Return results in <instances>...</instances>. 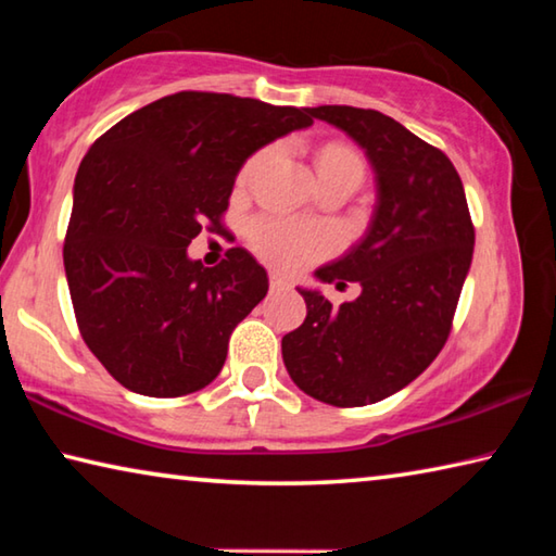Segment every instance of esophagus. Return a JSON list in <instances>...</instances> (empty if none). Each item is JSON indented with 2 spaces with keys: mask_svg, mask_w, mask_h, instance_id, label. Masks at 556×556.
<instances>
[{
  "mask_svg": "<svg viewBox=\"0 0 556 556\" xmlns=\"http://www.w3.org/2000/svg\"><path fill=\"white\" fill-rule=\"evenodd\" d=\"M269 287L275 291H287L291 289V281L281 275H269Z\"/></svg>",
  "mask_w": 556,
  "mask_h": 556,
  "instance_id": "1",
  "label": "esophagus"
}]
</instances>
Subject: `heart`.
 <instances>
[{
  "label": "heart",
  "instance_id": "b5f03b06",
  "mask_svg": "<svg viewBox=\"0 0 556 556\" xmlns=\"http://www.w3.org/2000/svg\"><path fill=\"white\" fill-rule=\"evenodd\" d=\"M265 162L267 152L248 159L238 174V184L248 186ZM318 174H321V181L343 176H353L363 181V162L351 149L326 147L318 154ZM248 242L269 265L281 269H301L326 257L336 248V235L331 228L316 223L285 218V215H260L248 225Z\"/></svg>",
  "mask_w": 556,
  "mask_h": 556
}]
</instances>
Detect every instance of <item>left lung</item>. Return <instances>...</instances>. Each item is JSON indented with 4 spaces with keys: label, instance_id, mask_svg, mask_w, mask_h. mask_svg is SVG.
<instances>
[{
    "label": "left lung",
    "instance_id": "8db88e82",
    "mask_svg": "<svg viewBox=\"0 0 556 556\" xmlns=\"http://www.w3.org/2000/svg\"><path fill=\"white\" fill-rule=\"evenodd\" d=\"M368 154L378 205L365 238L316 277L361 296L333 306L299 289L306 318L281 338L299 390L333 407H365L425 372L454 326L476 230L464 184L441 149L378 110L312 108Z\"/></svg>",
    "mask_w": 556,
    "mask_h": 556
}]
</instances>
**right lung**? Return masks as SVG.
<instances>
[{"mask_svg":"<svg viewBox=\"0 0 556 556\" xmlns=\"http://www.w3.org/2000/svg\"><path fill=\"white\" fill-rule=\"evenodd\" d=\"M308 125V108L181 90L119 119L83 156L63 265L83 341L122 388L181 397L218 378L267 271L242 248L215 267L186 248L225 230L244 159Z\"/></svg>","mask_w":556,"mask_h":556,"instance_id":"add662e5","label":"right lung"}]
</instances>
